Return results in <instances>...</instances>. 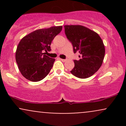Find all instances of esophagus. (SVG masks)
I'll list each match as a JSON object with an SVG mask.
<instances>
[{"instance_id": "esophagus-1", "label": "esophagus", "mask_w": 126, "mask_h": 126, "mask_svg": "<svg viewBox=\"0 0 126 126\" xmlns=\"http://www.w3.org/2000/svg\"><path fill=\"white\" fill-rule=\"evenodd\" d=\"M60 60H61L62 62H66V60H67V59H60Z\"/></svg>"}]
</instances>
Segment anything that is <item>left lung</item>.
<instances>
[{
	"label": "left lung",
	"mask_w": 126,
	"mask_h": 126,
	"mask_svg": "<svg viewBox=\"0 0 126 126\" xmlns=\"http://www.w3.org/2000/svg\"><path fill=\"white\" fill-rule=\"evenodd\" d=\"M67 38L72 43L74 53H79V60H74L72 75L80 79L92 76L99 70L105 56L102 39L95 32L82 25H64Z\"/></svg>",
	"instance_id": "left-lung-1"
}]
</instances>
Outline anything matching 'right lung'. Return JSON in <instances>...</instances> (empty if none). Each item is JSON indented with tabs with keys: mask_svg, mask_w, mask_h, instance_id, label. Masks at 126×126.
Masks as SVG:
<instances>
[{
	"mask_svg": "<svg viewBox=\"0 0 126 126\" xmlns=\"http://www.w3.org/2000/svg\"><path fill=\"white\" fill-rule=\"evenodd\" d=\"M62 30V26L40 29L25 36L19 43L16 62L24 78L32 82L41 80L47 76L55 59L45 55L50 51L53 39Z\"/></svg>",
	"mask_w": 126,
	"mask_h": 126,
	"instance_id": "obj_1",
	"label": "right lung"
}]
</instances>
